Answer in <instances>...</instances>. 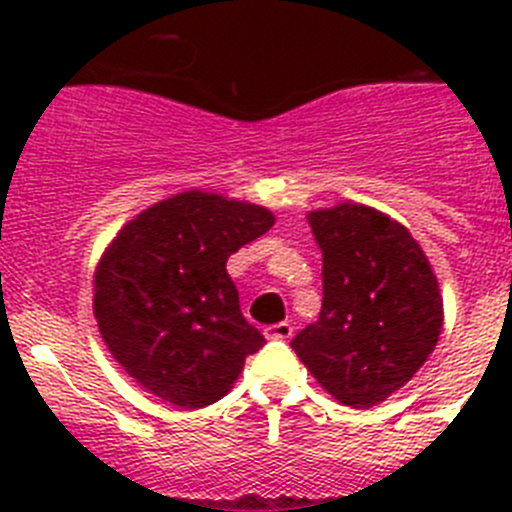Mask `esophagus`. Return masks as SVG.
<instances>
[{
    "mask_svg": "<svg viewBox=\"0 0 512 512\" xmlns=\"http://www.w3.org/2000/svg\"><path fill=\"white\" fill-rule=\"evenodd\" d=\"M264 333L266 338H274V341H289L292 333H295V328H292V323H277V325H269Z\"/></svg>",
    "mask_w": 512,
    "mask_h": 512,
    "instance_id": "34e87169",
    "label": "esophagus"
}]
</instances>
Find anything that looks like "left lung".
Listing matches in <instances>:
<instances>
[{
    "label": "left lung",
    "instance_id": "left-lung-1",
    "mask_svg": "<svg viewBox=\"0 0 512 512\" xmlns=\"http://www.w3.org/2000/svg\"><path fill=\"white\" fill-rule=\"evenodd\" d=\"M323 253L320 318L292 341L307 372L348 408H374L410 382L436 348L443 297L410 230L341 202L307 215Z\"/></svg>",
    "mask_w": 512,
    "mask_h": 512
}]
</instances>
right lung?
<instances>
[{
	"label": "right lung",
	"instance_id": "1",
	"mask_svg": "<svg viewBox=\"0 0 512 512\" xmlns=\"http://www.w3.org/2000/svg\"><path fill=\"white\" fill-rule=\"evenodd\" d=\"M271 225L266 207L189 189L135 215L104 248L94 318L143 390L184 410L228 395L266 341L243 318L225 264Z\"/></svg>",
	"mask_w": 512,
	"mask_h": 512
}]
</instances>
